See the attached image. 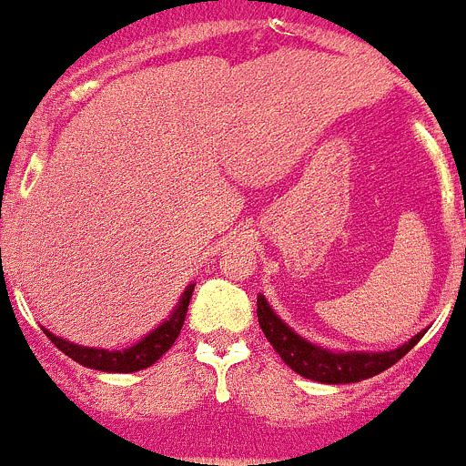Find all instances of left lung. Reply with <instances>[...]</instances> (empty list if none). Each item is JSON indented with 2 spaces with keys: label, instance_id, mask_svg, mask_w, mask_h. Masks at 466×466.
<instances>
[{
  "label": "left lung",
  "instance_id": "left-lung-1",
  "mask_svg": "<svg viewBox=\"0 0 466 466\" xmlns=\"http://www.w3.org/2000/svg\"><path fill=\"white\" fill-rule=\"evenodd\" d=\"M256 314H258V326L263 328V335L272 344L281 360L291 367L293 372L300 377L311 379L319 383H356L362 379H370L374 374L386 372L388 367H392L400 358L407 356L413 347H416L425 330L413 335L407 344H402L395 351H381V353H360V351H347L337 353L328 351V349L314 347L311 341L302 339L298 332L286 326L279 317H277L272 307L263 296L256 300Z\"/></svg>",
  "mask_w": 466,
  "mask_h": 466
}]
</instances>
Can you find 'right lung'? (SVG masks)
<instances>
[{
    "label": "right lung",
    "mask_w": 466,
    "mask_h": 466,
    "mask_svg": "<svg viewBox=\"0 0 466 466\" xmlns=\"http://www.w3.org/2000/svg\"><path fill=\"white\" fill-rule=\"evenodd\" d=\"M191 293H194V284L187 286V291L182 293L180 302H177V307H175V311L170 314L168 321L161 323L155 332H149V335L145 337V339H140L138 344H134V347L129 349H122V351L78 347V344H68V341L59 339L53 332H44L59 351L66 353L71 360L80 362V365L92 367V370H101V372H138V370L155 365V362L173 347L177 335H180L182 326H185L187 307H189Z\"/></svg>",
    "instance_id": "right-lung-1"
}]
</instances>
